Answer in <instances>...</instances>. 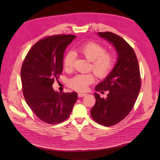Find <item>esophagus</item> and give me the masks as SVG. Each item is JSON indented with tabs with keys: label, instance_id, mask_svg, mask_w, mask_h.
Listing matches in <instances>:
<instances>
[{
	"label": "esophagus",
	"instance_id": "1",
	"mask_svg": "<svg viewBox=\"0 0 160 160\" xmlns=\"http://www.w3.org/2000/svg\"><path fill=\"white\" fill-rule=\"evenodd\" d=\"M86 94H87L86 93H81V92H80V93H78V97H82L84 96H85Z\"/></svg>",
	"mask_w": 160,
	"mask_h": 160
}]
</instances>
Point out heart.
<instances>
[{"label": "heart", "mask_w": 160, "mask_h": 160, "mask_svg": "<svg viewBox=\"0 0 160 160\" xmlns=\"http://www.w3.org/2000/svg\"><path fill=\"white\" fill-rule=\"evenodd\" d=\"M75 51L87 60L91 62L90 69L92 70L97 77L106 78L114 66V54L98 43L89 42L85 43L75 48ZM74 55L71 52L65 55L63 61V68L66 70H72L73 67ZM95 78L92 73L78 74L68 82V85L75 90L83 92L88 89V86L92 83Z\"/></svg>", "instance_id": "heart-1"}]
</instances>
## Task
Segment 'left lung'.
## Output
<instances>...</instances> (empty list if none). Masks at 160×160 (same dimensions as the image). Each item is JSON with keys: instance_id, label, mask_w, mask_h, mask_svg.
Instances as JSON below:
<instances>
[{"instance_id": "1", "label": "left lung", "mask_w": 160, "mask_h": 160, "mask_svg": "<svg viewBox=\"0 0 160 160\" xmlns=\"http://www.w3.org/2000/svg\"><path fill=\"white\" fill-rule=\"evenodd\" d=\"M98 34L112 43L118 53L117 63L112 71L95 88L97 92L109 91L107 97L101 98L94 93L96 103L90 112L95 122L109 127L123 120L131 112L139 94L141 79L138 61L131 46L112 32Z\"/></svg>"}]
</instances>
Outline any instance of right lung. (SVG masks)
Returning a JSON list of instances; mask_svg holds the SVG:
<instances>
[{"label":"right lung","mask_w":160,"mask_h":160,"mask_svg":"<svg viewBox=\"0 0 160 160\" xmlns=\"http://www.w3.org/2000/svg\"><path fill=\"white\" fill-rule=\"evenodd\" d=\"M75 37L57 34L43 38L32 46L22 65L23 95L43 122L54 125L66 121L77 101L75 92L58 93L52 87L63 71L65 49Z\"/></svg>","instance_id":"right-lung-1"}]
</instances>
